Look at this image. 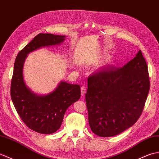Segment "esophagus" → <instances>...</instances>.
I'll return each mask as SVG.
<instances>
[{
	"label": "esophagus",
	"mask_w": 159,
	"mask_h": 159,
	"mask_svg": "<svg viewBox=\"0 0 159 159\" xmlns=\"http://www.w3.org/2000/svg\"><path fill=\"white\" fill-rule=\"evenodd\" d=\"M80 90H81V94H82V95H84V93H85V92H86V87L84 86V85L82 86V87H81Z\"/></svg>",
	"instance_id": "34e87169"
}]
</instances>
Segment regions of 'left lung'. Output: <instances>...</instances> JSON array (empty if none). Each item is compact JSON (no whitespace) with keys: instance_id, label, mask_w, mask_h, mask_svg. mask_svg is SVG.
I'll return each instance as SVG.
<instances>
[{"instance_id":"8db88e82","label":"left lung","mask_w":159,"mask_h":159,"mask_svg":"<svg viewBox=\"0 0 159 159\" xmlns=\"http://www.w3.org/2000/svg\"><path fill=\"white\" fill-rule=\"evenodd\" d=\"M87 84L85 100L91 131L106 138L126 130L141 116L150 89L141 50L123 67L110 66L93 73Z\"/></svg>"}]
</instances>
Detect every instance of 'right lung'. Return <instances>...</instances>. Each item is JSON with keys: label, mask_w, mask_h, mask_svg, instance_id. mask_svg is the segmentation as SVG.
<instances>
[{"label": "right lung", "mask_w": 159, "mask_h": 159, "mask_svg": "<svg viewBox=\"0 0 159 159\" xmlns=\"http://www.w3.org/2000/svg\"><path fill=\"white\" fill-rule=\"evenodd\" d=\"M65 36L39 34L17 54L11 83V97L17 114L30 129L43 134L57 131L68 107L80 98L79 84L61 82L52 93L40 96L25 85L23 78L24 63L27 55L40 47L64 41Z\"/></svg>", "instance_id": "1"}]
</instances>
